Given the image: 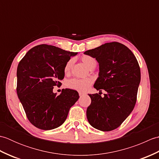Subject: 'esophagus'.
Instances as JSON below:
<instances>
[{
  "label": "esophagus",
  "instance_id": "esophagus-1",
  "mask_svg": "<svg viewBox=\"0 0 159 159\" xmlns=\"http://www.w3.org/2000/svg\"><path fill=\"white\" fill-rule=\"evenodd\" d=\"M79 96H80V97H81V96H83L85 95V93H83V92H79Z\"/></svg>",
  "mask_w": 159,
  "mask_h": 159
}]
</instances>
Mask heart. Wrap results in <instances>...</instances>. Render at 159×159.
<instances>
[{
    "mask_svg": "<svg viewBox=\"0 0 159 159\" xmlns=\"http://www.w3.org/2000/svg\"><path fill=\"white\" fill-rule=\"evenodd\" d=\"M81 60L83 63L88 67L89 69L92 68V67L96 66V60L93 57L84 55L82 57ZM74 63V59H70L67 61L65 66H64L63 71L66 74H68L70 72V70L72 69V67ZM92 80L91 79H72L69 80H67L66 83V86L69 87L70 89H73L80 92H85L89 87L92 85Z\"/></svg>",
    "mask_w": 159,
    "mask_h": 159,
    "instance_id": "1",
    "label": "heart"
}]
</instances>
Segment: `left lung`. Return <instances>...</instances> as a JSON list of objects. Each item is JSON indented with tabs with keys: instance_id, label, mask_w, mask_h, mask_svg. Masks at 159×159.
<instances>
[{
	"instance_id": "obj_1",
	"label": "left lung",
	"mask_w": 159,
	"mask_h": 159,
	"mask_svg": "<svg viewBox=\"0 0 159 159\" xmlns=\"http://www.w3.org/2000/svg\"><path fill=\"white\" fill-rule=\"evenodd\" d=\"M84 54L99 64L94 88L107 92L103 98L98 93L89 94L92 102L87 109V120L98 130H113L126 119L136 104L141 80L139 63L131 50L118 42L106 43Z\"/></svg>"
}]
</instances>
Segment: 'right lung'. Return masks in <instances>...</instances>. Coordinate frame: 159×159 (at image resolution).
I'll return each mask as SVG.
<instances>
[{"label": "right lung", "instance_id": "obj_1", "mask_svg": "<svg viewBox=\"0 0 159 159\" xmlns=\"http://www.w3.org/2000/svg\"><path fill=\"white\" fill-rule=\"evenodd\" d=\"M76 55L41 44L29 50L18 64L17 94L30 122L39 129L52 130L62 125L79 98L75 90L63 89L59 96L52 91L54 86L61 85L64 66Z\"/></svg>", "mask_w": 159, "mask_h": 159}]
</instances>
